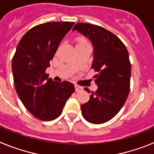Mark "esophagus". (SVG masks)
Returning <instances> with one entry per match:
<instances>
[{
    "label": "esophagus",
    "mask_w": 154,
    "mask_h": 154,
    "mask_svg": "<svg viewBox=\"0 0 154 154\" xmlns=\"http://www.w3.org/2000/svg\"><path fill=\"white\" fill-rule=\"evenodd\" d=\"M75 92H79V91L82 90V87L80 86V85H77V84H75Z\"/></svg>",
    "instance_id": "obj_1"
}]
</instances>
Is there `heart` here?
Masks as SVG:
<instances>
[{"label":"heart","instance_id":"b5f03b06","mask_svg":"<svg viewBox=\"0 0 154 154\" xmlns=\"http://www.w3.org/2000/svg\"><path fill=\"white\" fill-rule=\"evenodd\" d=\"M82 45H89V42L83 38H79L76 39V46Z\"/></svg>","mask_w":154,"mask_h":154}]
</instances>
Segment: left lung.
Listing matches in <instances>:
<instances>
[{
    "label": "left lung",
    "mask_w": 154,
    "mask_h": 154,
    "mask_svg": "<svg viewBox=\"0 0 154 154\" xmlns=\"http://www.w3.org/2000/svg\"><path fill=\"white\" fill-rule=\"evenodd\" d=\"M72 31H77L92 42V68L97 72L93 78L98 89L91 92L89 101L81 105L82 114L89 123H104L119 112L129 95L131 75L129 53L117 36L102 27L78 23ZM85 90L90 92L87 88Z\"/></svg>",
    "instance_id": "obj_1"
}]
</instances>
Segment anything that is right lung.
<instances>
[{"label":"right lung","instance_id":"right-lung-1","mask_svg":"<svg viewBox=\"0 0 154 154\" xmlns=\"http://www.w3.org/2000/svg\"><path fill=\"white\" fill-rule=\"evenodd\" d=\"M74 22H48L27 32L12 59L14 83L25 108L42 121L56 119L75 92L72 83L53 81L45 73L65 35Z\"/></svg>","mask_w":154,"mask_h":154}]
</instances>
